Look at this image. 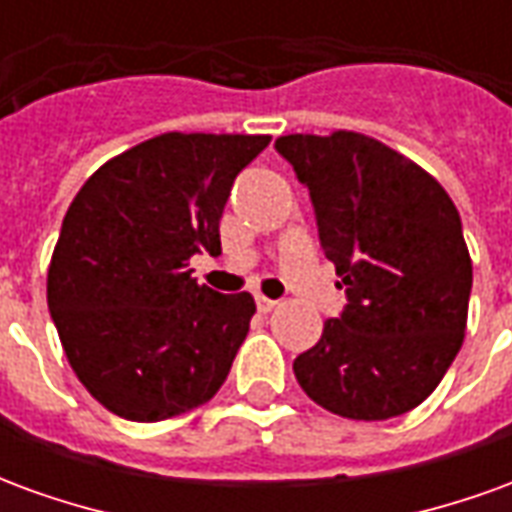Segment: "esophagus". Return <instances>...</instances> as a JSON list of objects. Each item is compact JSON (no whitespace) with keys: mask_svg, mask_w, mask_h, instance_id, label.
Here are the masks:
<instances>
[{"mask_svg":"<svg viewBox=\"0 0 512 512\" xmlns=\"http://www.w3.org/2000/svg\"><path fill=\"white\" fill-rule=\"evenodd\" d=\"M255 301H257V310L260 312H271L274 307H277V301L266 299V296H255Z\"/></svg>","mask_w":512,"mask_h":512,"instance_id":"1","label":"esophagus"}]
</instances>
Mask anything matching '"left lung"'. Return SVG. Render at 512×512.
Masks as SVG:
<instances>
[{
	"label": "left lung",
	"mask_w": 512,
	"mask_h": 512,
	"mask_svg": "<svg viewBox=\"0 0 512 512\" xmlns=\"http://www.w3.org/2000/svg\"><path fill=\"white\" fill-rule=\"evenodd\" d=\"M274 147L310 189L323 255L348 299L296 356V381L340 417H400L463 345L472 260L458 208L439 180L365 134H290Z\"/></svg>",
	"instance_id": "8db88e82"
}]
</instances>
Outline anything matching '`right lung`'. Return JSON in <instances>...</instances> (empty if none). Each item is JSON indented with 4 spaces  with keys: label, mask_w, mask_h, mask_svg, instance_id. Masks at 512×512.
Listing matches in <instances>:
<instances>
[{
    "label": "right lung",
    "mask_w": 512,
    "mask_h": 512,
    "mask_svg": "<svg viewBox=\"0 0 512 512\" xmlns=\"http://www.w3.org/2000/svg\"><path fill=\"white\" fill-rule=\"evenodd\" d=\"M271 136L161 134L95 169L62 219L49 312L87 392L112 414L158 422L208 403L255 315L191 277L219 255V219L238 172Z\"/></svg>",
    "instance_id": "right-lung-1"
}]
</instances>
